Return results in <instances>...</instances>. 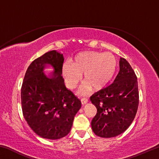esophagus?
I'll list each match as a JSON object with an SVG mask.
<instances>
[{"mask_svg": "<svg viewBox=\"0 0 159 159\" xmlns=\"http://www.w3.org/2000/svg\"><path fill=\"white\" fill-rule=\"evenodd\" d=\"M80 100H81V103L83 104H85L88 102V99L86 98H82Z\"/></svg>", "mask_w": 159, "mask_h": 159, "instance_id": "1", "label": "esophagus"}]
</instances>
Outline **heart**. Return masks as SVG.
<instances>
[{"mask_svg": "<svg viewBox=\"0 0 159 159\" xmlns=\"http://www.w3.org/2000/svg\"><path fill=\"white\" fill-rule=\"evenodd\" d=\"M116 64V59L111 53L84 52L75 57L72 65L63 64L62 75L70 88H76L84 75V82L88 87L100 90L114 76Z\"/></svg>", "mask_w": 159, "mask_h": 159, "instance_id": "heart-1", "label": "heart"}]
</instances>
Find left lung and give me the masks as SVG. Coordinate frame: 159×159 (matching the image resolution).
<instances>
[{
  "instance_id": "8db88e82",
  "label": "left lung",
  "mask_w": 159,
  "mask_h": 159,
  "mask_svg": "<svg viewBox=\"0 0 159 159\" xmlns=\"http://www.w3.org/2000/svg\"><path fill=\"white\" fill-rule=\"evenodd\" d=\"M120 71L114 83L90 97L97 114L92 129L100 138H113L123 133L135 117L139 104L136 74L124 58L119 61Z\"/></svg>"
}]
</instances>
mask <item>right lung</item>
I'll use <instances>...</instances> for the list:
<instances>
[{"instance_id":"right-lung-1","label":"right lung","mask_w":159,"mask_h":159,"mask_svg":"<svg viewBox=\"0 0 159 159\" xmlns=\"http://www.w3.org/2000/svg\"><path fill=\"white\" fill-rule=\"evenodd\" d=\"M64 57L55 50L45 53L26 70L21 89L22 113L35 133L57 139L69 134L81 102L66 88L62 74ZM45 64L54 68L52 78L42 71Z\"/></svg>"}]
</instances>
